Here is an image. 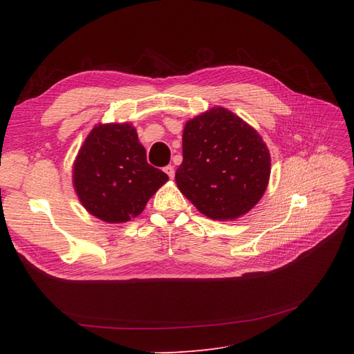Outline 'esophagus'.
Masks as SVG:
<instances>
[{
    "mask_svg": "<svg viewBox=\"0 0 354 354\" xmlns=\"http://www.w3.org/2000/svg\"><path fill=\"white\" fill-rule=\"evenodd\" d=\"M164 171L167 173L169 178H173V176H175V169H173V165H165V167H164Z\"/></svg>",
    "mask_w": 354,
    "mask_h": 354,
    "instance_id": "obj_1",
    "label": "esophagus"
}]
</instances>
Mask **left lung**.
Masks as SVG:
<instances>
[{
  "instance_id": "obj_1",
  "label": "left lung",
  "mask_w": 354,
  "mask_h": 354,
  "mask_svg": "<svg viewBox=\"0 0 354 354\" xmlns=\"http://www.w3.org/2000/svg\"><path fill=\"white\" fill-rule=\"evenodd\" d=\"M270 156L260 135L225 108L187 122L176 184L209 219H236L265 193Z\"/></svg>"
}]
</instances>
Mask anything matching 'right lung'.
<instances>
[{
    "mask_svg": "<svg viewBox=\"0 0 354 354\" xmlns=\"http://www.w3.org/2000/svg\"><path fill=\"white\" fill-rule=\"evenodd\" d=\"M169 176L146 160L131 124H100L88 135L74 162L73 183L82 204L111 223L137 217Z\"/></svg>",
    "mask_w": 354,
    "mask_h": 354,
    "instance_id": "right-lung-1",
    "label": "right lung"
}]
</instances>
